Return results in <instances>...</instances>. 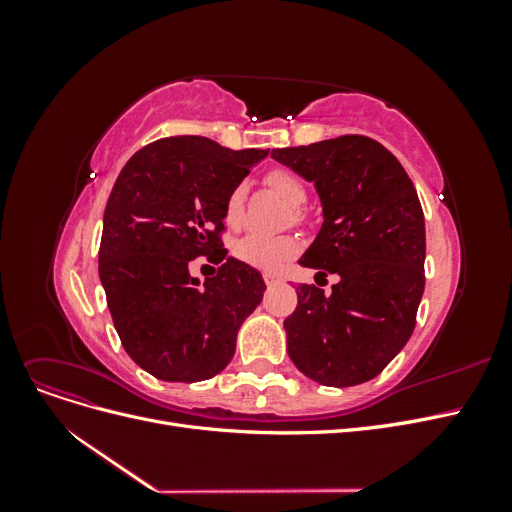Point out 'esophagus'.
Wrapping results in <instances>:
<instances>
[{
    "mask_svg": "<svg viewBox=\"0 0 512 512\" xmlns=\"http://www.w3.org/2000/svg\"><path fill=\"white\" fill-rule=\"evenodd\" d=\"M262 277H265V284H267V286H273V284L280 282V277H277L275 273H265Z\"/></svg>",
    "mask_w": 512,
    "mask_h": 512,
    "instance_id": "34e87169",
    "label": "esophagus"
}]
</instances>
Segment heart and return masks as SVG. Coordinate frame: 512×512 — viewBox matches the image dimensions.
<instances>
[{"label":"heart","instance_id":"1","mask_svg":"<svg viewBox=\"0 0 512 512\" xmlns=\"http://www.w3.org/2000/svg\"><path fill=\"white\" fill-rule=\"evenodd\" d=\"M267 188L280 196L290 207H294V220H301L303 213L299 207L307 203V188L303 179L292 173L288 168H273L265 175ZM247 188L245 183H237L224 200V222L230 228H237L243 220V205H245ZM299 239L290 235H260L252 232L245 235L235 245V256L254 269L262 271H275L282 267L288 258L299 252Z\"/></svg>","mask_w":512,"mask_h":512}]
</instances>
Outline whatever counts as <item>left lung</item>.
Segmentation results:
<instances>
[{"label":"left lung","instance_id":"1","mask_svg":"<svg viewBox=\"0 0 512 512\" xmlns=\"http://www.w3.org/2000/svg\"><path fill=\"white\" fill-rule=\"evenodd\" d=\"M271 156L314 181L322 228L299 265L335 273L331 294L301 284L284 320L288 354L307 378L354 386L406 346L425 290V218L414 183L374 138L346 134Z\"/></svg>","mask_w":512,"mask_h":512}]
</instances>
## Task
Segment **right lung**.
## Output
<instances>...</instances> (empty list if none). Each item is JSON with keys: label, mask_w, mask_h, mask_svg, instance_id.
<instances>
[{"label": "right lung", "mask_w": 512, "mask_h": 512, "mask_svg": "<svg viewBox=\"0 0 512 512\" xmlns=\"http://www.w3.org/2000/svg\"><path fill=\"white\" fill-rule=\"evenodd\" d=\"M269 149H228L205 136H170L136 151L104 209L100 280L130 359L166 382L213 378L235 354L265 280L228 256L224 200ZM221 265L200 285L187 265Z\"/></svg>", "instance_id": "add662e5"}]
</instances>
